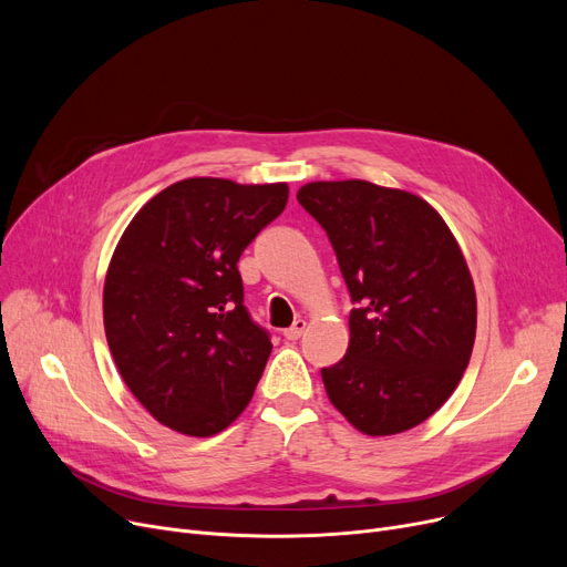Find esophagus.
Here are the masks:
<instances>
[{"mask_svg": "<svg viewBox=\"0 0 567 567\" xmlns=\"http://www.w3.org/2000/svg\"><path fill=\"white\" fill-rule=\"evenodd\" d=\"M303 331H306V319H296L289 329H285L282 331V336L287 338V340H299L301 336H303Z\"/></svg>", "mask_w": 567, "mask_h": 567, "instance_id": "esophagus-1", "label": "esophagus"}]
</instances>
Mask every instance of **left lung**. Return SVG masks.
Instances as JSON below:
<instances>
[{"instance_id":"1","label":"left lung","mask_w":567,"mask_h":567,"mask_svg":"<svg viewBox=\"0 0 567 567\" xmlns=\"http://www.w3.org/2000/svg\"><path fill=\"white\" fill-rule=\"evenodd\" d=\"M296 199L336 250L353 310L326 393L363 434L427 421L453 395L475 340V289L453 231L411 193L361 178L315 182Z\"/></svg>"}]
</instances>
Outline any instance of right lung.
<instances>
[{"instance_id":"1","label":"right lung","mask_w":567,"mask_h":567,"mask_svg":"<svg viewBox=\"0 0 567 567\" xmlns=\"http://www.w3.org/2000/svg\"><path fill=\"white\" fill-rule=\"evenodd\" d=\"M287 197V184L184 178L140 208L112 255L110 351L131 393L174 432L218 434L255 393L274 344L244 306L236 261Z\"/></svg>"}]
</instances>
